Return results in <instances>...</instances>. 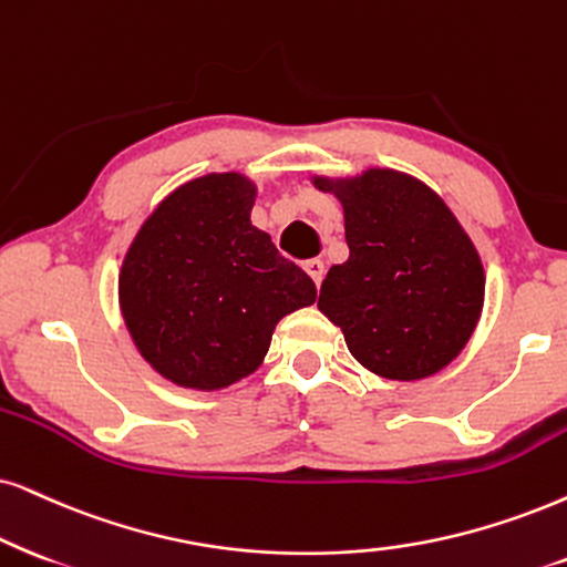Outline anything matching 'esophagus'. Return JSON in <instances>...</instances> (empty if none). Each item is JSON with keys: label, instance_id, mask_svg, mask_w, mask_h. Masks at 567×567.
<instances>
[{"label": "esophagus", "instance_id": "esophagus-1", "mask_svg": "<svg viewBox=\"0 0 567 567\" xmlns=\"http://www.w3.org/2000/svg\"><path fill=\"white\" fill-rule=\"evenodd\" d=\"M303 269L308 271V277H311L313 282H317V288H319L321 279H324V261L308 259V261H303Z\"/></svg>", "mask_w": 567, "mask_h": 567}]
</instances>
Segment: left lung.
Masks as SVG:
<instances>
[{
	"mask_svg": "<svg viewBox=\"0 0 567 567\" xmlns=\"http://www.w3.org/2000/svg\"><path fill=\"white\" fill-rule=\"evenodd\" d=\"M346 217L350 256L321 282L319 311L377 377L415 382L468 346L484 308L478 250L450 206L405 172L313 175Z\"/></svg>",
	"mask_w": 567,
	"mask_h": 567,
	"instance_id": "obj_1",
	"label": "left lung"
}]
</instances>
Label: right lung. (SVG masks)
<instances>
[{
  "label": "right lung",
  "mask_w": 567,
  "mask_h": 567,
  "mask_svg": "<svg viewBox=\"0 0 567 567\" xmlns=\"http://www.w3.org/2000/svg\"><path fill=\"white\" fill-rule=\"evenodd\" d=\"M256 185L212 172L175 188L141 225L120 311L156 374L198 392L261 367L277 321L317 300V285L250 225Z\"/></svg>",
  "instance_id": "obj_1"
}]
</instances>
